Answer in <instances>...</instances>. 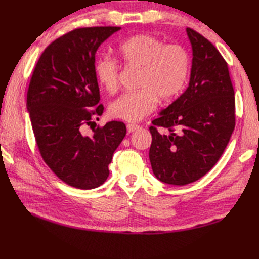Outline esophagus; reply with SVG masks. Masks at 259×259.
I'll return each instance as SVG.
<instances>
[{
    "mask_svg": "<svg viewBox=\"0 0 259 259\" xmlns=\"http://www.w3.org/2000/svg\"><path fill=\"white\" fill-rule=\"evenodd\" d=\"M126 127H127V132H128V133H132V132H134L135 130L139 128L140 125H139V124L130 123V124H127V126H126Z\"/></svg>",
    "mask_w": 259,
    "mask_h": 259,
    "instance_id": "esophagus-1",
    "label": "esophagus"
}]
</instances>
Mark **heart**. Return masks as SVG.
<instances>
[{
  "instance_id": "b5f03b06",
  "label": "heart",
  "mask_w": 259,
  "mask_h": 259,
  "mask_svg": "<svg viewBox=\"0 0 259 259\" xmlns=\"http://www.w3.org/2000/svg\"><path fill=\"white\" fill-rule=\"evenodd\" d=\"M123 64L140 70L136 92L125 93L110 105L112 117L137 122L151 114L158 99L171 101L185 88L191 72V56L178 43L166 44L151 34H136L119 45ZM119 63L112 57H102L95 64V75L108 93L119 88Z\"/></svg>"
}]
</instances>
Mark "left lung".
Listing matches in <instances>:
<instances>
[{
  "label": "left lung",
  "mask_w": 259,
  "mask_h": 259,
  "mask_svg": "<svg viewBox=\"0 0 259 259\" xmlns=\"http://www.w3.org/2000/svg\"><path fill=\"white\" fill-rule=\"evenodd\" d=\"M193 65L187 90L149 127V160L155 176L170 185L198 181L214 167L236 123L228 65L211 42L187 27ZM158 127L167 134H159Z\"/></svg>",
  "instance_id": "1"
}]
</instances>
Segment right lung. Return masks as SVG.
Returning <instances> with one entry per match:
<instances>
[{"mask_svg":"<svg viewBox=\"0 0 259 259\" xmlns=\"http://www.w3.org/2000/svg\"><path fill=\"white\" fill-rule=\"evenodd\" d=\"M118 30L79 27L56 38L39 56L28 85L26 105L39 154L61 181L75 188L92 189L107 180L113 154L126 135L118 120L84 133L104 111L99 104L96 51Z\"/></svg>","mask_w":259,"mask_h":259,"instance_id":"1","label":"right lung"}]
</instances>
